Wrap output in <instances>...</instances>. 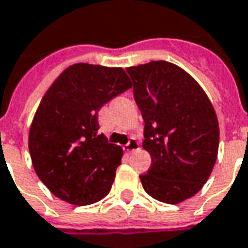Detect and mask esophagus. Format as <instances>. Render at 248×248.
<instances>
[{
    "label": "esophagus",
    "mask_w": 248,
    "mask_h": 248,
    "mask_svg": "<svg viewBox=\"0 0 248 248\" xmlns=\"http://www.w3.org/2000/svg\"><path fill=\"white\" fill-rule=\"evenodd\" d=\"M124 150L128 151V153H134L136 150H139V141L136 140L135 138H131L129 141H128L127 144L124 146Z\"/></svg>",
    "instance_id": "esophagus-1"
}]
</instances>
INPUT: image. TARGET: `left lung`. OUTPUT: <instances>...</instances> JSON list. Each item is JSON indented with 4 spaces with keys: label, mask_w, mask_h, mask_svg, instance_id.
I'll use <instances>...</instances> for the list:
<instances>
[{
    "label": "left lung",
    "mask_w": 248,
    "mask_h": 248,
    "mask_svg": "<svg viewBox=\"0 0 248 248\" xmlns=\"http://www.w3.org/2000/svg\"><path fill=\"white\" fill-rule=\"evenodd\" d=\"M144 120L143 148L151 167L141 174L153 199L179 204L201 190L217 159L218 123L208 95L174 63L153 61L128 67Z\"/></svg>",
    "instance_id": "1"
}]
</instances>
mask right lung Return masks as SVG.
I'll return each instance as SVG.
<instances>
[{"mask_svg": "<svg viewBox=\"0 0 248 248\" xmlns=\"http://www.w3.org/2000/svg\"><path fill=\"white\" fill-rule=\"evenodd\" d=\"M131 86L120 67L88 63L67 67L49 86L28 147L37 177L58 199L82 206L109 193L123 148L98 132V110Z\"/></svg>", "mask_w": 248, "mask_h": 248, "instance_id": "obj_1", "label": "right lung"}]
</instances>
